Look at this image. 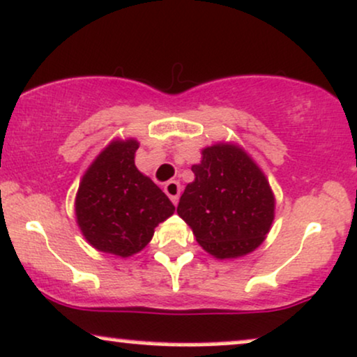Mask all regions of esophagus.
<instances>
[{
    "mask_svg": "<svg viewBox=\"0 0 357 357\" xmlns=\"http://www.w3.org/2000/svg\"><path fill=\"white\" fill-rule=\"evenodd\" d=\"M163 190H165V194L170 197V200L174 204L178 202V195H180V183L177 180H170V182L165 183V187H163Z\"/></svg>",
    "mask_w": 357,
    "mask_h": 357,
    "instance_id": "esophagus-1",
    "label": "esophagus"
}]
</instances>
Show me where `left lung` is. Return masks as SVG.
Wrapping results in <instances>:
<instances>
[{
    "instance_id": "left-lung-1",
    "label": "left lung",
    "mask_w": 357,
    "mask_h": 357,
    "mask_svg": "<svg viewBox=\"0 0 357 357\" xmlns=\"http://www.w3.org/2000/svg\"><path fill=\"white\" fill-rule=\"evenodd\" d=\"M177 213L200 245L217 259L241 257L262 244L274 220V195L266 175L244 150L217 144L192 167Z\"/></svg>"
}]
</instances>
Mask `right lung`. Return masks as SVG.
<instances>
[{
  "label": "right lung",
  "instance_id": "right-lung-1",
  "mask_svg": "<svg viewBox=\"0 0 357 357\" xmlns=\"http://www.w3.org/2000/svg\"><path fill=\"white\" fill-rule=\"evenodd\" d=\"M137 140L113 142L79 183L75 212L95 249L120 257L140 252L153 229L174 213L170 199L135 167Z\"/></svg>",
  "mask_w": 357,
  "mask_h": 357
}]
</instances>
